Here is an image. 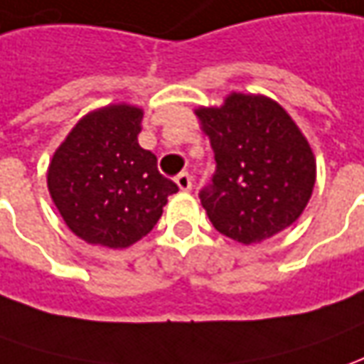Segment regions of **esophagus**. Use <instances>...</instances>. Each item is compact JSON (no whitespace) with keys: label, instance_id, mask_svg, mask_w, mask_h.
I'll return each instance as SVG.
<instances>
[{"label":"esophagus","instance_id":"34e87169","mask_svg":"<svg viewBox=\"0 0 364 364\" xmlns=\"http://www.w3.org/2000/svg\"><path fill=\"white\" fill-rule=\"evenodd\" d=\"M175 181H177L181 191H191L193 189V179L189 173H179V175L175 177Z\"/></svg>","mask_w":364,"mask_h":364}]
</instances>
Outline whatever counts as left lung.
I'll return each mask as SVG.
<instances>
[{"label": "left lung", "mask_w": 364, "mask_h": 364, "mask_svg": "<svg viewBox=\"0 0 364 364\" xmlns=\"http://www.w3.org/2000/svg\"><path fill=\"white\" fill-rule=\"evenodd\" d=\"M195 113L217 163L199 191L215 229L251 245L295 223L311 199L317 167L287 111L261 95L233 93L223 107Z\"/></svg>", "instance_id": "left-lung-1"}]
</instances>
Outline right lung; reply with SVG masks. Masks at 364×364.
<instances>
[{
	"instance_id": "1",
	"label": "right lung",
	"mask_w": 364,
	"mask_h": 364,
	"mask_svg": "<svg viewBox=\"0 0 364 364\" xmlns=\"http://www.w3.org/2000/svg\"><path fill=\"white\" fill-rule=\"evenodd\" d=\"M143 113L129 105L93 111L55 151L47 187L63 221L91 245L123 249L159 221L179 187L137 141Z\"/></svg>"
}]
</instances>
